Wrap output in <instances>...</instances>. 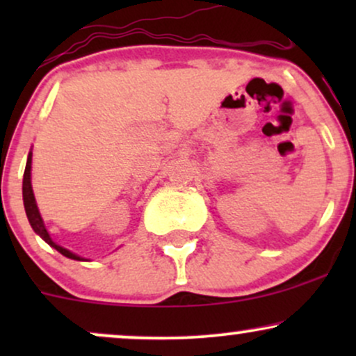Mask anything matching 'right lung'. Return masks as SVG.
<instances>
[{
    "label": "right lung",
    "instance_id": "add662e5",
    "mask_svg": "<svg viewBox=\"0 0 356 356\" xmlns=\"http://www.w3.org/2000/svg\"><path fill=\"white\" fill-rule=\"evenodd\" d=\"M31 155H33V152L30 150V154H28L26 167H24V174H23V204H24V211H26V218L30 220V226L33 227V231L44 241V243L50 244V246L53 249H56L60 254H63L65 257H70V259H75V261H88L85 259V257L72 252L70 249L60 246V244H56L55 241L51 239L50 232H48L47 226H44L43 222L42 214H40L38 206H36L33 187H31Z\"/></svg>",
    "mask_w": 356,
    "mask_h": 356
}]
</instances>
